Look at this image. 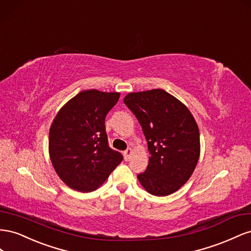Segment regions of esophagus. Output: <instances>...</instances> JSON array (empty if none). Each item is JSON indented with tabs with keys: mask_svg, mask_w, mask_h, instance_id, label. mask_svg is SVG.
Segmentation results:
<instances>
[{
	"mask_svg": "<svg viewBox=\"0 0 251 251\" xmlns=\"http://www.w3.org/2000/svg\"><path fill=\"white\" fill-rule=\"evenodd\" d=\"M132 153H133L132 149H131V148H128V149L126 150V151H124V157H125V160H126V161H129L131 155H132Z\"/></svg>",
	"mask_w": 251,
	"mask_h": 251,
	"instance_id": "1",
	"label": "esophagus"
}]
</instances>
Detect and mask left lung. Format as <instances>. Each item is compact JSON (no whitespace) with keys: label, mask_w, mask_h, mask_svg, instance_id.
Here are the masks:
<instances>
[{"label":"left lung","mask_w":251,"mask_h":251,"mask_svg":"<svg viewBox=\"0 0 251 251\" xmlns=\"http://www.w3.org/2000/svg\"><path fill=\"white\" fill-rule=\"evenodd\" d=\"M124 103L141 124L150 153L138 180L150 195L169 196L196 169L201 151L197 122L187 106L163 89L130 92Z\"/></svg>","instance_id":"8db88e82"}]
</instances>
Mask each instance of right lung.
Listing matches in <instances>:
<instances>
[{"mask_svg":"<svg viewBox=\"0 0 251 251\" xmlns=\"http://www.w3.org/2000/svg\"><path fill=\"white\" fill-rule=\"evenodd\" d=\"M120 92L83 90L64 104L49 129L48 151L56 175L71 189H98L123 160L108 146L106 114Z\"/></svg>","mask_w":251,"mask_h":251,"instance_id":"1","label":"right lung"}]
</instances>
